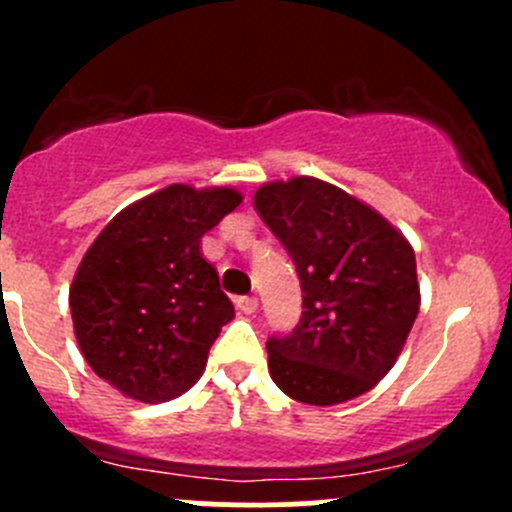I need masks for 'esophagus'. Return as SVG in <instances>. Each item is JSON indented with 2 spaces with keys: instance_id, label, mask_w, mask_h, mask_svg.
<instances>
[{
  "instance_id": "obj_1",
  "label": "esophagus",
  "mask_w": 512,
  "mask_h": 512,
  "mask_svg": "<svg viewBox=\"0 0 512 512\" xmlns=\"http://www.w3.org/2000/svg\"><path fill=\"white\" fill-rule=\"evenodd\" d=\"M235 307L240 309L242 314H255L257 312V297H237Z\"/></svg>"
}]
</instances>
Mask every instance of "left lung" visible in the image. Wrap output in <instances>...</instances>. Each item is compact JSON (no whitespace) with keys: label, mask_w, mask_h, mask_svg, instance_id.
Wrapping results in <instances>:
<instances>
[{"label":"left lung","mask_w":512,"mask_h":512,"mask_svg":"<svg viewBox=\"0 0 512 512\" xmlns=\"http://www.w3.org/2000/svg\"><path fill=\"white\" fill-rule=\"evenodd\" d=\"M255 210L285 245L302 287L297 327L267 339L272 381L309 406L374 389L416 322L414 247L374 208L309 175L262 185Z\"/></svg>","instance_id":"obj_1"}]
</instances>
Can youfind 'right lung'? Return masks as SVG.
Masks as SVG:
<instances>
[{"mask_svg":"<svg viewBox=\"0 0 512 512\" xmlns=\"http://www.w3.org/2000/svg\"><path fill=\"white\" fill-rule=\"evenodd\" d=\"M242 203L235 188L175 183L123 208L86 250L69 289L81 354L128 399L188 391L235 307L200 240Z\"/></svg>","mask_w":512,"mask_h":512,"instance_id":"add662e5","label":"right lung"}]
</instances>
